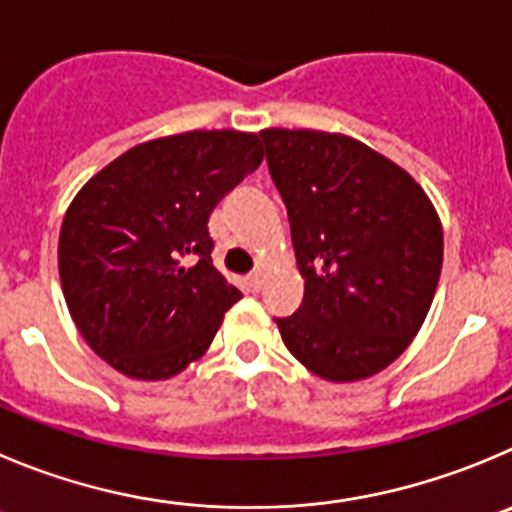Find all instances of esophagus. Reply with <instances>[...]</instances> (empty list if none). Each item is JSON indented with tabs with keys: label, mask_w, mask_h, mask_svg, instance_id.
Masks as SVG:
<instances>
[{
	"label": "esophagus",
	"mask_w": 512,
	"mask_h": 512,
	"mask_svg": "<svg viewBox=\"0 0 512 512\" xmlns=\"http://www.w3.org/2000/svg\"><path fill=\"white\" fill-rule=\"evenodd\" d=\"M247 283H250L255 290H260L262 283H265V272H262V270H252L250 275H247Z\"/></svg>",
	"instance_id": "obj_1"
}]
</instances>
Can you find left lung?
Returning <instances> with one entry per match:
<instances>
[{
	"instance_id": "8db88e82",
	"label": "left lung",
	"mask_w": 512,
	"mask_h": 512,
	"mask_svg": "<svg viewBox=\"0 0 512 512\" xmlns=\"http://www.w3.org/2000/svg\"><path fill=\"white\" fill-rule=\"evenodd\" d=\"M283 197L300 308L275 318L283 343L328 381L379 374L422 328L442 272V224L422 186L356 138L260 131Z\"/></svg>"
}]
</instances>
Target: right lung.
<instances>
[{
	"label": "right lung",
	"instance_id": "add662e5",
	"mask_svg": "<svg viewBox=\"0 0 512 512\" xmlns=\"http://www.w3.org/2000/svg\"><path fill=\"white\" fill-rule=\"evenodd\" d=\"M255 133L156 138L95 174L62 219L57 265L80 336L131 379L197 361L242 293L217 272L209 217L260 166Z\"/></svg>",
	"mask_w": 512,
	"mask_h": 512
}]
</instances>
